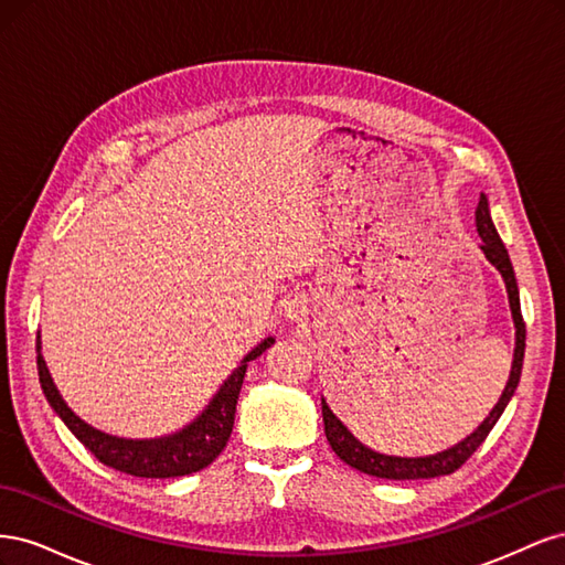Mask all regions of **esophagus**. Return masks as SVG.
Segmentation results:
<instances>
[{"label":"esophagus","instance_id":"obj_1","mask_svg":"<svg viewBox=\"0 0 565 565\" xmlns=\"http://www.w3.org/2000/svg\"><path fill=\"white\" fill-rule=\"evenodd\" d=\"M285 316H287V320H292V322L306 320V316H309V299L301 297V295L295 297L292 301L285 306Z\"/></svg>","mask_w":565,"mask_h":565}]
</instances>
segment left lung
<instances>
[{"label": "left lung", "instance_id": "obj_1", "mask_svg": "<svg viewBox=\"0 0 565 565\" xmlns=\"http://www.w3.org/2000/svg\"><path fill=\"white\" fill-rule=\"evenodd\" d=\"M476 231L481 235V249L486 254V259L502 273L504 285H507V295H509V306H511V316H514L516 324V349H514V363H511V374L509 382L504 386V393L500 403L492 407V413L486 417V422L478 426V429L467 436L461 443H457L455 448L443 450L438 455L429 457H388L380 455L370 448H365L361 440H355V436L341 424L332 409L328 407L322 398V422H324V436H328L332 450L341 461H347L349 467L363 471L367 476H377V478H388V481H417V478H436V476H448L455 473L465 461L478 450V446L488 438L492 431V426L498 424L502 417L507 403L514 396V391L521 380V367H523V353H525V322L521 316V299H519V285L514 276V266L509 262V252L504 243L500 241L498 231H494V224L490 218V207H488V198L481 195L476 204Z\"/></svg>", "mask_w": 565, "mask_h": 565}]
</instances>
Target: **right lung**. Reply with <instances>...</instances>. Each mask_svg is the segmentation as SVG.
<instances>
[{
  "label": "right lung",
  "instance_id": "add662e5",
  "mask_svg": "<svg viewBox=\"0 0 565 565\" xmlns=\"http://www.w3.org/2000/svg\"><path fill=\"white\" fill-rule=\"evenodd\" d=\"M273 339H264L259 347L245 355L243 365L237 367L231 377L218 388L214 401L207 405V409L183 431L156 438V440H127L108 436L104 431L94 429L87 422H82L71 407H67L56 391L51 374L46 370L44 358L40 353V337H38V370H40V384L49 405L56 409V415L65 422L77 440L87 448L100 465H106L115 471H122L129 476L139 478H177L185 473H195L204 467H210L212 461L226 448V443L233 431L235 422V405L237 396H241L243 380L247 372V363L256 361L268 347Z\"/></svg>",
  "mask_w": 565,
  "mask_h": 565
}]
</instances>
